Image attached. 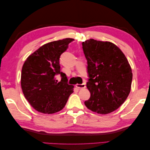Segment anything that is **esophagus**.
Wrapping results in <instances>:
<instances>
[{
  "label": "esophagus",
  "mask_w": 150,
  "mask_h": 150,
  "mask_svg": "<svg viewBox=\"0 0 150 150\" xmlns=\"http://www.w3.org/2000/svg\"><path fill=\"white\" fill-rule=\"evenodd\" d=\"M76 88H78V89H83V88H86V84L84 83H83V84H78L76 85Z\"/></svg>",
  "instance_id": "1"
}]
</instances>
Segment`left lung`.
<instances>
[{
	"instance_id": "left-lung-1",
	"label": "left lung",
	"mask_w": 150,
	"mask_h": 150,
	"mask_svg": "<svg viewBox=\"0 0 150 150\" xmlns=\"http://www.w3.org/2000/svg\"><path fill=\"white\" fill-rule=\"evenodd\" d=\"M82 46L88 62L86 86L91 93L84 104L93 112L108 114L128 98L133 79L131 68L125 54L112 42L90 39Z\"/></svg>"
}]
</instances>
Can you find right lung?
Returning a JSON list of instances; mask_svg holds the SVG:
<instances>
[{"label": "right lung", "mask_w": 150, "mask_h": 150, "mask_svg": "<svg viewBox=\"0 0 150 150\" xmlns=\"http://www.w3.org/2000/svg\"><path fill=\"white\" fill-rule=\"evenodd\" d=\"M74 39L66 38L49 42L30 55L22 66L21 88L25 99L36 111L52 114L62 110L70 95L72 85L68 84L61 71L59 58ZM62 80L57 83L55 76Z\"/></svg>", "instance_id": "obj_1"}]
</instances>
